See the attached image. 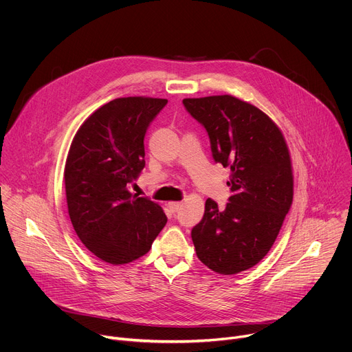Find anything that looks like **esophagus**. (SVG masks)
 Masks as SVG:
<instances>
[{"label": "esophagus", "instance_id": "34e87169", "mask_svg": "<svg viewBox=\"0 0 352 352\" xmlns=\"http://www.w3.org/2000/svg\"><path fill=\"white\" fill-rule=\"evenodd\" d=\"M167 206L170 208V210H171L173 213H175L177 210H179V209H181L182 204H181V202H168V205H167Z\"/></svg>", "mask_w": 352, "mask_h": 352}]
</instances>
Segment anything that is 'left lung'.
<instances>
[{
	"mask_svg": "<svg viewBox=\"0 0 352 352\" xmlns=\"http://www.w3.org/2000/svg\"><path fill=\"white\" fill-rule=\"evenodd\" d=\"M210 138L213 157L230 168V204L206 200L192 230L199 261L231 276L258 265L273 246L294 197L289 150L277 124L261 109L231 96L184 98Z\"/></svg>",
	"mask_w": 352,
	"mask_h": 352,
	"instance_id": "8db88e82",
	"label": "left lung"
}]
</instances>
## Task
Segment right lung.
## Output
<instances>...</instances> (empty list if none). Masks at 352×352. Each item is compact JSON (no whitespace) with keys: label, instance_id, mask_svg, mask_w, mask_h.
I'll return each instance as SVG.
<instances>
[{"label":"right lung","instance_id":"add662e5","mask_svg":"<svg viewBox=\"0 0 352 352\" xmlns=\"http://www.w3.org/2000/svg\"><path fill=\"white\" fill-rule=\"evenodd\" d=\"M166 104L146 96L114 98L72 139L64 170L68 214L82 243L110 265L146 255L167 223L159 204L128 189L144 167L146 129Z\"/></svg>","mask_w":352,"mask_h":352}]
</instances>
